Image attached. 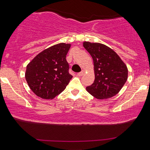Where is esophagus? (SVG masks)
<instances>
[{
  "mask_svg": "<svg viewBox=\"0 0 150 150\" xmlns=\"http://www.w3.org/2000/svg\"><path fill=\"white\" fill-rule=\"evenodd\" d=\"M83 73H84V71H81V72H79V73H77V76H78V77H81V76H83Z\"/></svg>",
  "mask_w": 150,
  "mask_h": 150,
  "instance_id": "esophagus-1",
  "label": "esophagus"
}]
</instances>
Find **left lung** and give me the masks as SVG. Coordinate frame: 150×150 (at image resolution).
<instances>
[{
    "label": "left lung",
    "instance_id": "8db88e82",
    "mask_svg": "<svg viewBox=\"0 0 150 150\" xmlns=\"http://www.w3.org/2000/svg\"><path fill=\"white\" fill-rule=\"evenodd\" d=\"M92 57L95 81L86 89L97 99L111 98L119 93L128 79V68L116 53L100 43L83 42Z\"/></svg>",
    "mask_w": 150,
    "mask_h": 150
}]
</instances>
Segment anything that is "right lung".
Listing matches in <instances>:
<instances>
[{"mask_svg":"<svg viewBox=\"0 0 150 150\" xmlns=\"http://www.w3.org/2000/svg\"><path fill=\"white\" fill-rule=\"evenodd\" d=\"M71 44L60 43L42 51L26 66L25 77L35 95L52 99L63 92L73 76L66 55Z\"/></svg>","mask_w":150,"mask_h":150,"instance_id":"right-lung-1","label":"right lung"}]
</instances>
